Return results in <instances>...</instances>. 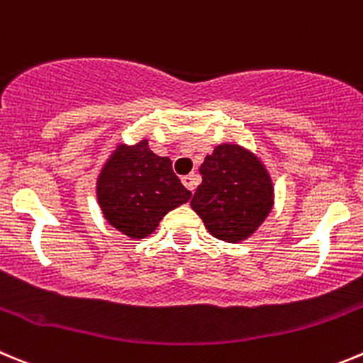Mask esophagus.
<instances>
[{"instance_id":"esophagus-1","label":"esophagus","mask_w":363,"mask_h":363,"mask_svg":"<svg viewBox=\"0 0 363 363\" xmlns=\"http://www.w3.org/2000/svg\"><path fill=\"white\" fill-rule=\"evenodd\" d=\"M199 182H201V179H199L197 174H189V175H184V177H182V184H184L191 193L195 191V188L199 186Z\"/></svg>"}]
</instances>
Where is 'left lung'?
I'll list each match as a JSON object with an SVG mask.
<instances>
[{
    "label": "left lung",
    "instance_id": "8db88e82",
    "mask_svg": "<svg viewBox=\"0 0 363 363\" xmlns=\"http://www.w3.org/2000/svg\"><path fill=\"white\" fill-rule=\"evenodd\" d=\"M199 172L202 184L189 204L206 229L228 243L250 238L274 208V182L262 159L242 145L222 143Z\"/></svg>",
    "mask_w": 363,
    "mask_h": 363
}]
</instances>
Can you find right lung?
<instances>
[{
    "label": "right lung",
    "instance_id": "1",
    "mask_svg": "<svg viewBox=\"0 0 363 363\" xmlns=\"http://www.w3.org/2000/svg\"><path fill=\"white\" fill-rule=\"evenodd\" d=\"M189 197L191 191L174 174L170 159L154 154L148 140L116 145L96 179L104 218L130 240L152 235L162 216Z\"/></svg>",
    "mask_w": 363,
    "mask_h": 363
}]
</instances>
